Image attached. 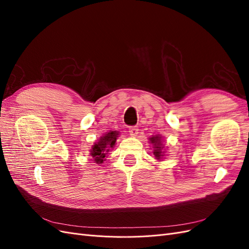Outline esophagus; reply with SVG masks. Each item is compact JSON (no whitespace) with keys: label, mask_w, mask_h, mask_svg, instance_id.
<instances>
[{"label":"esophagus","mask_w":249,"mask_h":249,"mask_svg":"<svg viewBox=\"0 0 249 249\" xmlns=\"http://www.w3.org/2000/svg\"><path fill=\"white\" fill-rule=\"evenodd\" d=\"M138 127L137 126H130L129 127V133H130V135H132V136H137V134H138Z\"/></svg>","instance_id":"obj_1"}]
</instances>
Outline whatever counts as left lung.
<instances>
[{
	"label": "left lung",
	"instance_id": "left-lung-1",
	"mask_svg": "<svg viewBox=\"0 0 249 249\" xmlns=\"http://www.w3.org/2000/svg\"><path fill=\"white\" fill-rule=\"evenodd\" d=\"M150 142L153 143L154 144V155L156 157L157 160H160L163 154H162V149H163V146L161 144V137L160 136H154L152 138H149Z\"/></svg>",
	"mask_w": 249,
	"mask_h": 249
}]
</instances>
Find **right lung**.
Returning a JSON list of instances; mask_svg holds the SVG:
<instances>
[{
  "instance_id": "add662e5",
  "label": "right lung",
  "mask_w": 249,
  "mask_h": 249,
  "mask_svg": "<svg viewBox=\"0 0 249 249\" xmlns=\"http://www.w3.org/2000/svg\"><path fill=\"white\" fill-rule=\"evenodd\" d=\"M118 136V133L116 131H111L105 136L101 137L99 142H96L92 146L90 156L93 158V161L97 164H102L104 162L106 154L110 150V147H113L116 142V137Z\"/></svg>"
}]
</instances>
